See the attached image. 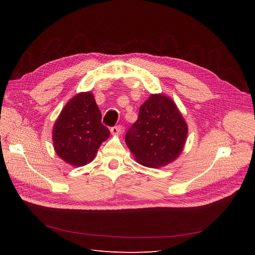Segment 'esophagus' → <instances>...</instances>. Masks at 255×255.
<instances>
[{
	"mask_svg": "<svg viewBox=\"0 0 255 255\" xmlns=\"http://www.w3.org/2000/svg\"><path fill=\"white\" fill-rule=\"evenodd\" d=\"M122 132V127L121 126H115L113 128H111V133L113 135H118Z\"/></svg>",
	"mask_w": 255,
	"mask_h": 255,
	"instance_id": "obj_1",
	"label": "esophagus"
}]
</instances>
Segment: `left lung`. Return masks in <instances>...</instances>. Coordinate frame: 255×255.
<instances>
[{"label": "left lung", "mask_w": 255, "mask_h": 255, "mask_svg": "<svg viewBox=\"0 0 255 255\" xmlns=\"http://www.w3.org/2000/svg\"><path fill=\"white\" fill-rule=\"evenodd\" d=\"M186 136V122L172 100L163 95H151L127 132L126 142L138 163L158 168L180 155Z\"/></svg>", "instance_id": "left-lung-1"}]
</instances>
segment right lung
<instances>
[{"label": "right lung", "instance_id": "add662e5", "mask_svg": "<svg viewBox=\"0 0 255 255\" xmlns=\"http://www.w3.org/2000/svg\"><path fill=\"white\" fill-rule=\"evenodd\" d=\"M101 119V112L90 92H82L72 98L53 128L57 155L72 166L90 163L99 146L111 135Z\"/></svg>", "mask_w": 255, "mask_h": 255}]
</instances>
